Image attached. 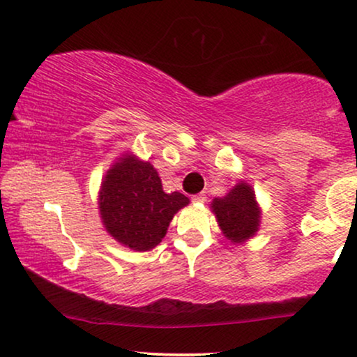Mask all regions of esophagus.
I'll return each mask as SVG.
<instances>
[{"label":"esophagus","instance_id":"1","mask_svg":"<svg viewBox=\"0 0 357 357\" xmlns=\"http://www.w3.org/2000/svg\"><path fill=\"white\" fill-rule=\"evenodd\" d=\"M192 200L199 202V204H204V202L206 200V197H205V193H199V195H193Z\"/></svg>","mask_w":357,"mask_h":357}]
</instances>
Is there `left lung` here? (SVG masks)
<instances>
[{
  "instance_id": "obj_1",
  "label": "left lung",
  "mask_w": 357,
  "mask_h": 357,
  "mask_svg": "<svg viewBox=\"0 0 357 357\" xmlns=\"http://www.w3.org/2000/svg\"><path fill=\"white\" fill-rule=\"evenodd\" d=\"M212 208L225 236L243 241L255 235L259 225V210L252 187L238 183L223 199H215Z\"/></svg>"
}]
</instances>
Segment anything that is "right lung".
<instances>
[{"label":"right lung","instance_id":"right-lung-1","mask_svg":"<svg viewBox=\"0 0 357 357\" xmlns=\"http://www.w3.org/2000/svg\"><path fill=\"white\" fill-rule=\"evenodd\" d=\"M187 204L183 193H165L157 170L134 157L121 158L107 172L99 195L105 230L137 252L160 243L170 220Z\"/></svg>","mask_w":357,"mask_h":357}]
</instances>
